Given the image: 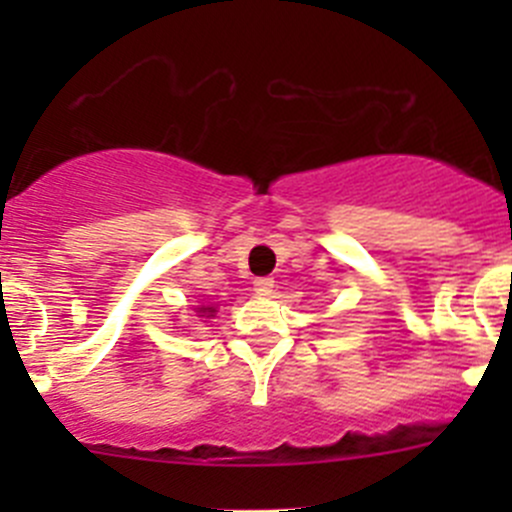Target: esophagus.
<instances>
[{"label": "esophagus", "mask_w": 512, "mask_h": 512, "mask_svg": "<svg viewBox=\"0 0 512 512\" xmlns=\"http://www.w3.org/2000/svg\"><path fill=\"white\" fill-rule=\"evenodd\" d=\"M252 285H255L257 294H270L272 287H275V280H272V277H257Z\"/></svg>", "instance_id": "obj_1"}]
</instances>
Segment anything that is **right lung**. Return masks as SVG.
I'll return each mask as SVG.
<instances>
[{"mask_svg": "<svg viewBox=\"0 0 512 512\" xmlns=\"http://www.w3.org/2000/svg\"><path fill=\"white\" fill-rule=\"evenodd\" d=\"M195 312H200L198 317H208V319L215 317V307H198Z\"/></svg>", "mask_w": 512, "mask_h": 512, "instance_id": "add662e5", "label": "right lung"}]
</instances>
